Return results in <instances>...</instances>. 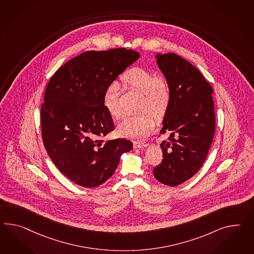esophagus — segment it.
<instances>
[{"mask_svg":"<svg viewBox=\"0 0 254 254\" xmlns=\"http://www.w3.org/2000/svg\"><path fill=\"white\" fill-rule=\"evenodd\" d=\"M147 146V143H140V142H134L133 143V148L135 149H141V148H144Z\"/></svg>","mask_w":254,"mask_h":254,"instance_id":"esophagus-1","label":"esophagus"}]
</instances>
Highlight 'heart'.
<instances>
[{"mask_svg":"<svg viewBox=\"0 0 254 254\" xmlns=\"http://www.w3.org/2000/svg\"><path fill=\"white\" fill-rule=\"evenodd\" d=\"M122 82L125 88L141 94L138 112L124 118L118 125V133L131 140H143L149 135L155 127V117H161L169 108L170 93L162 80L157 78L155 72L143 68H131L124 72ZM118 86L112 83L106 88L103 104L114 119H120L122 111L118 104ZM153 114L152 115L150 112Z\"/></svg>","mask_w":254,"mask_h":254,"instance_id":"1","label":"heart"}]
</instances>
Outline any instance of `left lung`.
Listing matches in <instances>:
<instances>
[{"label":"left lung","mask_w":254,"mask_h":254,"mask_svg":"<svg viewBox=\"0 0 254 254\" xmlns=\"http://www.w3.org/2000/svg\"><path fill=\"white\" fill-rule=\"evenodd\" d=\"M156 64L169 85L170 103L160 133L162 162L153 173L165 185L175 187L201 169L215 135L213 88L201 72L175 53L156 54Z\"/></svg>","instance_id":"8db88e82"}]
</instances>
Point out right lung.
Wrapping results in <instances>:
<instances>
[{"instance_id": "add662e5", "label": "right lung", "mask_w": 254, "mask_h": 254, "mask_svg": "<svg viewBox=\"0 0 254 254\" xmlns=\"http://www.w3.org/2000/svg\"><path fill=\"white\" fill-rule=\"evenodd\" d=\"M139 57L124 48L83 52L60 67L47 85L40 110L43 143L59 170L80 186L104 183L121 156L132 149L129 140L101 139L114 130L103 96Z\"/></svg>"}]
</instances>
